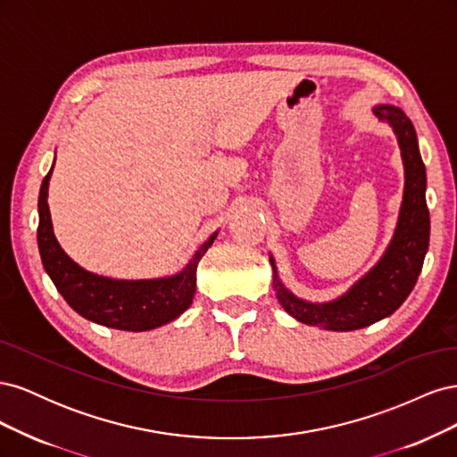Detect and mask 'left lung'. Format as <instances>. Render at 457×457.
Listing matches in <instances>:
<instances>
[{"instance_id": "8db88e82", "label": "left lung", "mask_w": 457, "mask_h": 457, "mask_svg": "<svg viewBox=\"0 0 457 457\" xmlns=\"http://www.w3.org/2000/svg\"><path fill=\"white\" fill-rule=\"evenodd\" d=\"M373 114L395 129L404 160V198L395 237L385 255L364 278L358 280L345 295L336 301L322 303V305L307 303L287 292L278 278L274 259L270 257L276 297L286 312L303 324L336 331L366 328L393 314L403 305L421 272L428 247L431 220H428L425 200L427 175L420 154L418 135L410 118L396 106L379 104L373 108Z\"/></svg>"}]
</instances>
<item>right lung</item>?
I'll return each mask as SVG.
<instances>
[{
	"mask_svg": "<svg viewBox=\"0 0 457 457\" xmlns=\"http://www.w3.org/2000/svg\"><path fill=\"white\" fill-rule=\"evenodd\" d=\"M53 171V170H51ZM51 171L46 175L37 200V247L44 269L64 301L87 320L114 329L146 331L175 320L196 292V267L217 232L200 245L188 265L170 278L114 280L87 272L64 253L53 234L47 205Z\"/></svg>",
	"mask_w": 457,
	"mask_h": 457,
	"instance_id": "right-lung-1",
	"label": "right lung"
}]
</instances>
